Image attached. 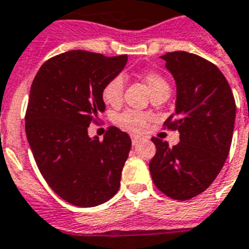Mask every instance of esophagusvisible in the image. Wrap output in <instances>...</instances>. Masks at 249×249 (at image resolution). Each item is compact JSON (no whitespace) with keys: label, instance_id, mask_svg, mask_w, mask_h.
<instances>
[{"label":"esophagus","instance_id":"34e87169","mask_svg":"<svg viewBox=\"0 0 249 249\" xmlns=\"http://www.w3.org/2000/svg\"><path fill=\"white\" fill-rule=\"evenodd\" d=\"M130 138H132V143L133 144H138L141 142V137L136 136V134H132V136H130Z\"/></svg>","mask_w":249,"mask_h":249}]
</instances>
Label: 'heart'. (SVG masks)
<instances>
[{
	"mask_svg": "<svg viewBox=\"0 0 249 249\" xmlns=\"http://www.w3.org/2000/svg\"><path fill=\"white\" fill-rule=\"evenodd\" d=\"M143 80L147 85L150 93H155L158 90L169 89V85L163 76L155 72H150L143 76ZM125 79L123 75L113 76L105 84L102 89V98L109 106H119L123 101L124 94ZM148 120V115L136 109H125L123 112L117 113L115 116V123L119 126L130 130V132H142Z\"/></svg>",
	"mask_w": 249,
	"mask_h": 249,
	"instance_id": "obj_1",
	"label": "heart"
}]
</instances>
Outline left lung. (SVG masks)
<instances>
[{
	"label": "left lung",
	"instance_id": "obj_1",
	"mask_svg": "<svg viewBox=\"0 0 249 249\" xmlns=\"http://www.w3.org/2000/svg\"><path fill=\"white\" fill-rule=\"evenodd\" d=\"M177 86L176 109L164 125L179 132L169 147L152 138L156 154L150 173L158 189L176 200H189L207 190L222 169L231 146L235 101L222 72L187 52L161 56Z\"/></svg>",
	"mask_w": 249,
	"mask_h": 249
}]
</instances>
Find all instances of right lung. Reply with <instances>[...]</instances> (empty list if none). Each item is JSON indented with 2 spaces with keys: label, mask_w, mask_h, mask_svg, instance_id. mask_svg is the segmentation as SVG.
<instances>
[{
  "label": "right lung",
  "mask_w": 249,
  "mask_h": 249,
  "mask_svg": "<svg viewBox=\"0 0 249 249\" xmlns=\"http://www.w3.org/2000/svg\"><path fill=\"white\" fill-rule=\"evenodd\" d=\"M128 55L71 50L46 60L35 76L25 112V134L42 177L77 207L109 200L120 187L132 140L111 126L99 141L88 128L105 112L102 89Z\"/></svg>",
  "instance_id": "right-lung-1"
}]
</instances>
